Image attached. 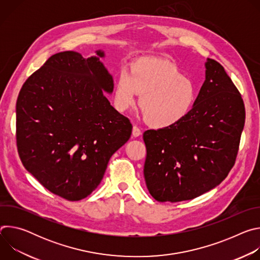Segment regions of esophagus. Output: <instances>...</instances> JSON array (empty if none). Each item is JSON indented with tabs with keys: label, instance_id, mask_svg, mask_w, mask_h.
I'll return each instance as SVG.
<instances>
[{
	"label": "esophagus",
	"instance_id": "1",
	"mask_svg": "<svg viewBox=\"0 0 260 260\" xmlns=\"http://www.w3.org/2000/svg\"><path fill=\"white\" fill-rule=\"evenodd\" d=\"M133 137H135V138H137V137H139V136H141L142 135V132H141V129L138 127V126H136V125H134L133 126Z\"/></svg>",
	"mask_w": 260,
	"mask_h": 260
}]
</instances>
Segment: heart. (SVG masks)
Returning a JSON list of instances; mask_svg holds the SVG:
<instances>
[{
    "label": "heart",
    "instance_id": "obj_1",
    "mask_svg": "<svg viewBox=\"0 0 260 260\" xmlns=\"http://www.w3.org/2000/svg\"><path fill=\"white\" fill-rule=\"evenodd\" d=\"M139 105L145 121L156 128L175 125L192 109L198 88L194 82L183 75L171 61L159 57L138 59L132 73L122 69L114 91V104L120 112Z\"/></svg>",
    "mask_w": 260,
    "mask_h": 260
}]
</instances>
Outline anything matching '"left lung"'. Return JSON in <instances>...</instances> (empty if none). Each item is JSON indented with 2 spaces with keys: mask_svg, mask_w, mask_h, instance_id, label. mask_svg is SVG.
<instances>
[{
  "mask_svg": "<svg viewBox=\"0 0 260 260\" xmlns=\"http://www.w3.org/2000/svg\"><path fill=\"white\" fill-rule=\"evenodd\" d=\"M206 80L190 112L175 125L148 129L144 177L158 202H182L215 188L235 165L245 124L241 93L218 61L208 58Z\"/></svg>",
  "mask_w": 260,
  "mask_h": 260,
  "instance_id": "1",
  "label": "left lung"
}]
</instances>
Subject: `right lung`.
I'll return each instance as SVG.
<instances>
[{
  "mask_svg": "<svg viewBox=\"0 0 260 260\" xmlns=\"http://www.w3.org/2000/svg\"><path fill=\"white\" fill-rule=\"evenodd\" d=\"M76 51L50 56L27 78L16 102V142L23 167L68 201L88 197L107 165L132 135V123L111 106L113 77L100 60Z\"/></svg>",
  "mask_w": 260,
  "mask_h": 260,
  "instance_id": "add662e5",
  "label": "right lung"
}]
</instances>
